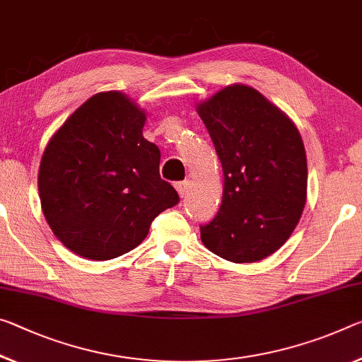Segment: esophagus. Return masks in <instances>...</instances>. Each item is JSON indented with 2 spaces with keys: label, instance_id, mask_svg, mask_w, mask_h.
I'll use <instances>...</instances> for the list:
<instances>
[{
  "label": "esophagus",
  "instance_id": "34e87169",
  "mask_svg": "<svg viewBox=\"0 0 362 362\" xmlns=\"http://www.w3.org/2000/svg\"><path fill=\"white\" fill-rule=\"evenodd\" d=\"M190 187H192V182L190 180H183V182L175 183L177 192H179V194H180L182 198L187 197V193H188V190H190Z\"/></svg>",
  "mask_w": 362,
  "mask_h": 362
}]
</instances>
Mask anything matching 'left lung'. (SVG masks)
Instances as JSON below:
<instances>
[{"label": "left lung", "mask_w": 362, "mask_h": 362, "mask_svg": "<svg viewBox=\"0 0 362 362\" xmlns=\"http://www.w3.org/2000/svg\"><path fill=\"white\" fill-rule=\"evenodd\" d=\"M223 170L222 204L199 226L212 253L256 262L282 246L306 204L308 163L295 124L255 88L232 85L198 106Z\"/></svg>", "instance_id": "8db88e82"}]
</instances>
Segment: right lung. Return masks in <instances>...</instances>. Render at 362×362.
Returning <instances> with one entry per match:
<instances>
[{"label":"right lung","mask_w":362,"mask_h":362,"mask_svg":"<svg viewBox=\"0 0 362 362\" xmlns=\"http://www.w3.org/2000/svg\"><path fill=\"white\" fill-rule=\"evenodd\" d=\"M145 112L119 91L96 93L43 153L38 192L62 245L106 261L139 246L160 212L180 202L160 179V151L143 139Z\"/></svg>","instance_id":"right-lung-1"}]
</instances>
